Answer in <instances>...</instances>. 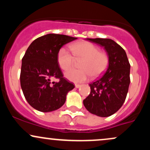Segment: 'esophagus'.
I'll list each match as a JSON object with an SVG mask.
<instances>
[{"mask_svg": "<svg viewBox=\"0 0 150 150\" xmlns=\"http://www.w3.org/2000/svg\"><path fill=\"white\" fill-rule=\"evenodd\" d=\"M75 87H76V88H79V87H81V85H80V84H75Z\"/></svg>", "mask_w": 150, "mask_h": 150, "instance_id": "1", "label": "esophagus"}]
</instances>
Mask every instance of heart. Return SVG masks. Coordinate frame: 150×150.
Masks as SVG:
<instances>
[{
	"label": "heart",
	"instance_id": "obj_1",
	"mask_svg": "<svg viewBox=\"0 0 150 150\" xmlns=\"http://www.w3.org/2000/svg\"><path fill=\"white\" fill-rule=\"evenodd\" d=\"M72 54L65 48L59 49L57 53V61L63 70L70 69L76 61L81 60L80 69H71L67 71L65 76L75 82L87 80L89 77L96 78L104 73L108 65V55L99 51L97 46L86 41H80L70 46Z\"/></svg>",
	"mask_w": 150,
	"mask_h": 150
}]
</instances>
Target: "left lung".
I'll list each match as a JSON object with an SVG mask.
<instances>
[{
	"mask_svg": "<svg viewBox=\"0 0 150 150\" xmlns=\"http://www.w3.org/2000/svg\"><path fill=\"white\" fill-rule=\"evenodd\" d=\"M87 40L104 46L109 61L106 72L89 85L90 94L83 104L92 114L108 117L118 111L125 100L130 82V65L125 50L112 39Z\"/></svg>",
	"mask_w": 150,
	"mask_h": 150,
	"instance_id": "1",
	"label": "left lung"
}]
</instances>
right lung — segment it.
Listing matches in <instances>:
<instances>
[{
	"label": "right lung",
	"instance_id": "add662e5",
	"mask_svg": "<svg viewBox=\"0 0 150 150\" xmlns=\"http://www.w3.org/2000/svg\"><path fill=\"white\" fill-rule=\"evenodd\" d=\"M77 38L49 34L36 39L22 59L20 85L26 100L42 112H49L65 104L66 94L75 86L63 77L57 53L65 44ZM58 79L51 83V79Z\"/></svg>",
	"mask_w": 150,
	"mask_h": 150
}]
</instances>
